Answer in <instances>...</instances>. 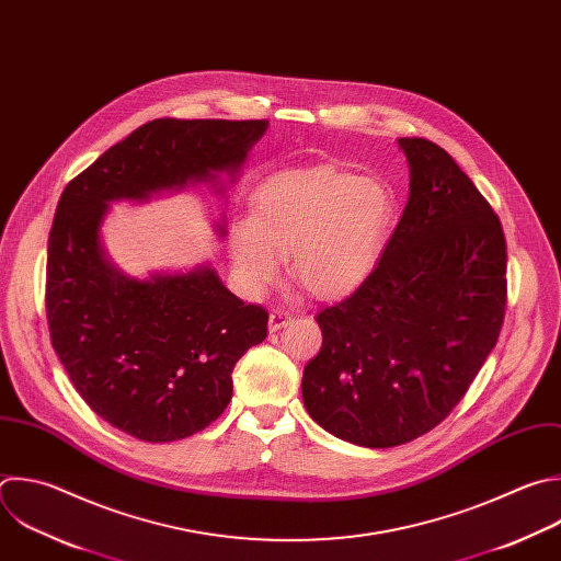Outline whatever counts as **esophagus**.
Returning a JSON list of instances; mask_svg holds the SVG:
<instances>
[{
    "label": "esophagus",
    "mask_w": 561,
    "mask_h": 561,
    "mask_svg": "<svg viewBox=\"0 0 561 561\" xmlns=\"http://www.w3.org/2000/svg\"><path fill=\"white\" fill-rule=\"evenodd\" d=\"M290 321H293V317H290L288 312H284V310H271V314H268V330H271V332H277V330L286 328Z\"/></svg>",
    "instance_id": "obj_1"
}]
</instances>
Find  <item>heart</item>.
<instances>
[{
  "instance_id": "1",
  "label": "heart",
  "mask_w": 561,
  "mask_h": 561,
  "mask_svg": "<svg viewBox=\"0 0 561 561\" xmlns=\"http://www.w3.org/2000/svg\"><path fill=\"white\" fill-rule=\"evenodd\" d=\"M394 218L388 184L330 164L268 175L253 194V216L231 225L238 286L260 297L290 255L293 277L317 299L352 295L377 268Z\"/></svg>"
}]
</instances>
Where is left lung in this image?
Wrapping results in <instances>:
<instances>
[{
  "label": "left lung",
  "mask_w": 561,
  "mask_h": 561,
  "mask_svg": "<svg viewBox=\"0 0 561 561\" xmlns=\"http://www.w3.org/2000/svg\"><path fill=\"white\" fill-rule=\"evenodd\" d=\"M410 198L371 275L317 314L301 397L328 434L369 449L410 443L460 403L506 308L502 225L436 142L399 138Z\"/></svg>",
  "instance_id": "left-lung-1"
}]
</instances>
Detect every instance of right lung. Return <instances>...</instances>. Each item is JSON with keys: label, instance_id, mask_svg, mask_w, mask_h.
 <instances>
[{"label": "right lung", "instance_id": "1", "mask_svg": "<svg viewBox=\"0 0 561 561\" xmlns=\"http://www.w3.org/2000/svg\"><path fill=\"white\" fill-rule=\"evenodd\" d=\"M266 129L268 121L156 118L61 194L48 238L53 347L92 412L138 440L171 443L209 427L233 397L238 358L266 339L268 312L238 299L211 264L125 273L103 244L110 205L192 184L227 198ZM214 227L227 236L225 214Z\"/></svg>", "mask_w": 561, "mask_h": 561}]
</instances>
